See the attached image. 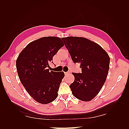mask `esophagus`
I'll list each match as a JSON object with an SVG mask.
<instances>
[{
  "mask_svg": "<svg viewBox=\"0 0 129 129\" xmlns=\"http://www.w3.org/2000/svg\"><path fill=\"white\" fill-rule=\"evenodd\" d=\"M70 74V72H66V73H65V75H68V74Z\"/></svg>",
  "mask_w": 129,
  "mask_h": 129,
  "instance_id": "esophagus-1",
  "label": "esophagus"
}]
</instances>
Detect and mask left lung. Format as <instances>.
Wrapping results in <instances>:
<instances>
[{
  "label": "left lung",
  "instance_id": "8db88e82",
  "mask_svg": "<svg viewBox=\"0 0 129 129\" xmlns=\"http://www.w3.org/2000/svg\"><path fill=\"white\" fill-rule=\"evenodd\" d=\"M62 40L73 62L80 63L81 68V73H73L75 80L69 86L72 94L80 100H91L105 82L110 64L109 55L99 45L85 38L68 37Z\"/></svg>",
  "mask_w": 129,
  "mask_h": 129
}]
</instances>
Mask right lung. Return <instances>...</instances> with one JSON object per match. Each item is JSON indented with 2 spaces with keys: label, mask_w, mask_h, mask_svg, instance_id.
<instances>
[{
  "label": "right lung",
  "mask_w": 129,
  "mask_h": 129,
  "mask_svg": "<svg viewBox=\"0 0 129 129\" xmlns=\"http://www.w3.org/2000/svg\"><path fill=\"white\" fill-rule=\"evenodd\" d=\"M64 45L60 38L43 37L29 43L16 61L19 79L29 95L42 104L53 101L58 96L62 72L49 71V62Z\"/></svg>",
  "instance_id": "add662e5"
}]
</instances>
